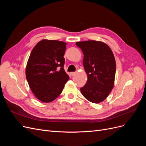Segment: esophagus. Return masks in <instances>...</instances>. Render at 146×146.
<instances>
[{
  "instance_id": "obj_1",
  "label": "esophagus",
  "mask_w": 146,
  "mask_h": 146,
  "mask_svg": "<svg viewBox=\"0 0 146 146\" xmlns=\"http://www.w3.org/2000/svg\"><path fill=\"white\" fill-rule=\"evenodd\" d=\"M76 72H71V73H70V75H71L72 76H76Z\"/></svg>"
}]
</instances>
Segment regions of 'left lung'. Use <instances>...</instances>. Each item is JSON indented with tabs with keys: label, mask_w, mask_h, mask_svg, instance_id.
Instances as JSON below:
<instances>
[{
	"label": "left lung",
	"mask_w": 146,
	"mask_h": 146,
	"mask_svg": "<svg viewBox=\"0 0 146 146\" xmlns=\"http://www.w3.org/2000/svg\"><path fill=\"white\" fill-rule=\"evenodd\" d=\"M76 45L83 52V66L88 76L81 92L88 100L99 104L107 98L114 86L116 67L113 53L101 41H81Z\"/></svg>",
	"instance_id": "8db88e82"
}]
</instances>
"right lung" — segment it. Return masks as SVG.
<instances>
[{
  "label": "right lung",
  "mask_w": 146,
  "mask_h": 146,
  "mask_svg": "<svg viewBox=\"0 0 146 146\" xmlns=\"http://www.w3.org/2000/svg\"><path fill=\"white\" fill-rule=\"evenodd\" d=\"M66 43L42 39L31 52L25 75L31 90L43 102L60 95L69 77L64 69Z\"/></svg>",
  "instance_id": "right-lung-1"
}]
</instances>
